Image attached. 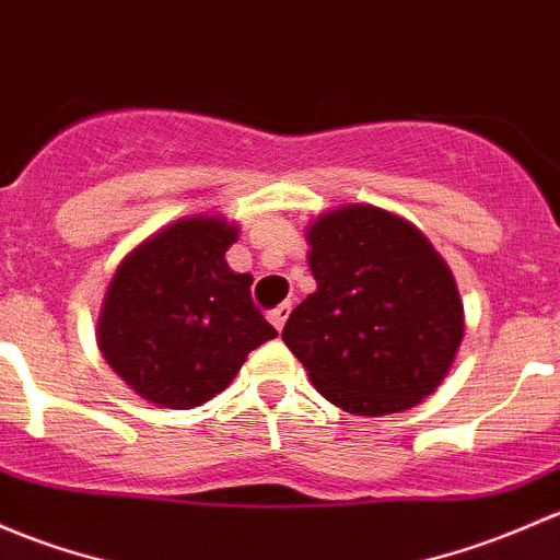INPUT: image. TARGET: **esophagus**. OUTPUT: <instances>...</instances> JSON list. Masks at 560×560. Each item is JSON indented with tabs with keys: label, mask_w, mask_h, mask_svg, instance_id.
Segmentation results:
<instances>
[{
	"label": "esophagus",
	"mask_w": 560,
	"mask_h": 560,
	"mask_svg": "<svg viewBox=\"0 0 560 560\" xmlns=\"http://www.w3.org/2000/svg\"><path fill=\"white\" fill-rule=\"evenodd\" d=\"M288 315H291V304L282 302V304H278V307L272 310V313H269V320H272V326L278 328V331H282V326H285Z\"/></svg>",
	"instance_id": "34e87169"
}]
</instances>
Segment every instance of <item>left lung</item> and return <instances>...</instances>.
I'll return each mask as SVG.
<instances>
[{"label": "left lung", "mask_w": 560, "mask_h": 560, "mask_svg": "<svg viewBox=\"0 0 560 560\" xmlns=\"http://www.w3.org/2000/svg\"><path fill=\"white\" fill-rule=\"evenodd\" d=\"M310 293L282 342L331 405L390 415L445 380L464 337L458 288L431 242L372 205L326 212L310 226Z\"/></svg>", "instance_id": "obj_1"}]
</instances>
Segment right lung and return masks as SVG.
Instances as JSON below:
<instances>
[{"mask_svg":"<svg viewBox=\"0 0 560 560\" xmlns=\"http://www.w3.org/2000/svg\"><path fill=\"white\" fill-rule=\"evenodd\" d=\"M237 229L183 218L124 258L107 288L100 350L153 405L191 409L221 394L247 353L278 337L253 304L250 275L229 269Z\"/></svg>","mask_w":560,"mask_h":560,"instance_id":"obj_1","label":"right lung"}]
</instances>
